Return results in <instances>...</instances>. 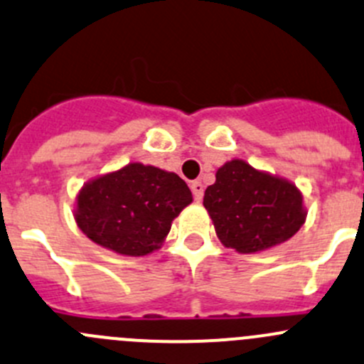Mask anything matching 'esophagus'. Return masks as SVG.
<instances>
[{
    "label": "esophagus",
    "instance_id": "obj_1",
    "mask_svg": "<svg viewBox=\"0 0 364 364\" xmlns=\"http://www.w3.org/2000/svg\"><path fill=\"white\" fill-rule=\"evenodd\" d=\"M190 188H192L193 199H196L197 203H200V200H203V196H204L203 183H200V181H192V183H190Z\"/></svg>",
    "mask_w": 364,
    "mask_h": 364
}]
</instances>
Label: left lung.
Returning a JSON list of instances; mask_svg holds the SVG:
<instances>
[{"label": "left lung", "mask_w": 364, "mask_h": 364, "mask_svg": "<svg viewBox=\"0 0 364 364\" xmlns=\"http://www.w3.org/2000/svg\"><path fill=\"white\" fill-rule=\"evenodd\" d=\"M204 208L225 247L242 254L287 242L306 220L302 196L284 179L232 160L204 192Z\"/></svg>", "instance_id": "left-lung-1"}]
</instances>
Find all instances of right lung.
<instances>
[{"mask_svg": "<svg viewBox=\"0 0 364 364\" xmlns=\"http://www.w3.org/2000/svg\"><path fill=\"white\" fill-rule=\"evenodd\" d=\"M192 192L174 172L129 164L87 183L77 196V228L107 249L146 256L158 249Z\"/></svg>", "mask_w": 364, "mask_h": 364, "instance_id": "right-lung-1", "label": "right lung"}]
</instances>
